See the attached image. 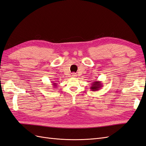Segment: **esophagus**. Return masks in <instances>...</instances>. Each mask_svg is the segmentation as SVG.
Segmentation results:
<instances>
[{
    "mask_svg": "<svg viewBox=\"0 0 146 146\" xmlns=\"http://www.w3.org/2000/svg\"><path fill=\"white\" fill-rule=\"evenodd\" d=\"M72 77H77V75L76 73H72Z\"/></svg>",
    "mask_w": 146,
    "mask_h": 146,
    "instance_id": "esophagus-1",
    "label": "esophagus"
}]
</instances>
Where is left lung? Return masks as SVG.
Listing matches in <instances>:
<instances>
[{
	"instance_id": "obj_1",
	"label": "left lung",
	"mask_w": 146,
	"mask_h": 146,
	"mask_svg": "<svg viewBox=\"0 0 146 146\" xmlns=\"http://www.w3.org/2000/svg\"><path fill=\"white\" fill-rule=\"evenodd\" d=\"M101 87H102V85L101 82L96 80L91 83L90 89L92 91H96L98 90H99V89H100Z\"/></svg>"
}]
</instances>
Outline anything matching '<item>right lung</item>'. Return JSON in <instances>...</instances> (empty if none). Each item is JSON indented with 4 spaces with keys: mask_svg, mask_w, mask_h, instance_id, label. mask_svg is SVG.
<instances>
[{
    "mask_svg": "<svg viewBox=\"0 0 146 146\" xmlns=\"http://www.w3.org/2000/svg\"><path fill=\"white\" fill-rule=\"evenodd\" d=\"M52 85H53V86H54V88H56V86H57V85H56V83H53Z\"/></svg>",
    "mask_w": 146,
    "mask_h": 146,
    "instance_id": "obj_1",
    "label": "right lung"
}]
</instances>
